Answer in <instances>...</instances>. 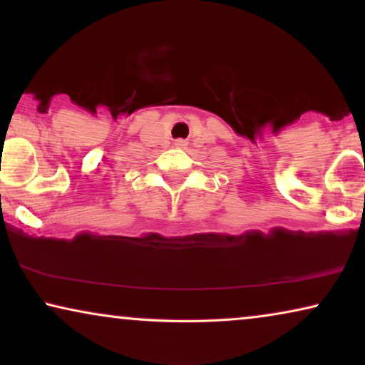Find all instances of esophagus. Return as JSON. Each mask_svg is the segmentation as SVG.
<instances>
[{
  "label": "esophagus",
  "mask_w": 365,
  "mask_h": 365,
  "mask_svg": "<svg viewBox=\"0 0 365 365\" xmlns=\"http://www.w3.org/2000/svg\"><path fill=\"white\" fill-rule=\"evenodd\" d=\"M174 146H176V148H186V141H184V139H176Z\"/></svg>",
  "instance_id": "obj_1"
}]
</instances>
